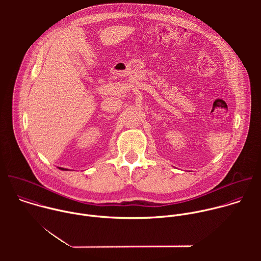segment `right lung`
Segmentation results:
<instances>
[{
  "label": "right lung",
  "instance_id": "add662e5",
  "mask_svg": "<svg viewBox=\"0 0 261 261\" xmlns=\"http://www.w3.org/2000/svg\"><path fill=\"white\" fill-rule=\"evenodd\" d=\"M60 169H62V170H67V169H64V168H61V167H60Z\"/></svg>",
  "mask_w": 261,
  "mask_h": 261
}]
</instances>
